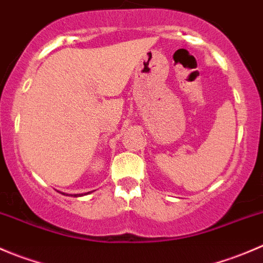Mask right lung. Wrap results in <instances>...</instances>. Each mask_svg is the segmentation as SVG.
Returning <instances> with one entry per match:
<instances>
[{"instance_id":"right-lung-1","label":"right lung","mask_w":263,"mask_h":263,"mask_svg":"<svg viewBox=\"0 0 263 263\" xmlns=\"http://www.w3.org/2000/svg\"><path fill=\"white\" fill-rule=\"evenodd\" d=\"M61 193H62V192H61ZM87 193H89V192H87ZM62 195H66V193H62ZM84 195H86V193H84ZM84 195H82V193H81V195H80V193H78V195H68V196H73V197H80V196H84ZM66 196H67V195H66Z\"/></svg>"}]
</instances>
